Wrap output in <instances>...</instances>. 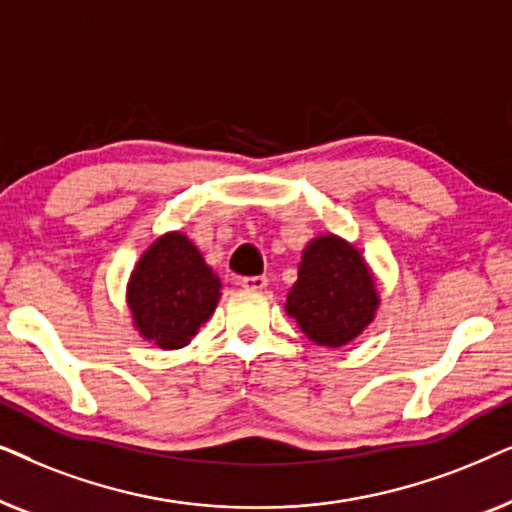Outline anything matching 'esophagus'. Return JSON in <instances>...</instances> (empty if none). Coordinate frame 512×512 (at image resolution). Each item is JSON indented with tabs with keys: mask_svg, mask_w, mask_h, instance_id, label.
Returning a JSON list of instances; mask_svg holds the SVG:
<instances>
[{
	"mask_svg": "<svg viewBox=\"0 0 512 512\" xmlns=\"http://www.w3.org/2000/svg\"><path fill=\"white\" fill-rule=\"evenodd\" d=\"M237 284H240L242 289H249V291H263V289H268V277H263V275L240 277L237 279Z\"/></svg>",
	"mask_w": 512,
	"mask_h": 512,
	"instance_id": "1",
	"label": "esophagus"
}]
</instances>
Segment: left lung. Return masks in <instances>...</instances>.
<instances>
[{"instance_id":"obj_1","label":"left lung","mask_w":512,"mask_h":512,"mask_svg":"<svg viewBox=\"0 0 512 512\" xmlns=\"http://www.w3.org/2000/svg\"><path fill=\"white\" fill-rule=\"evenodd\" d=\"M380 293L361 251L326 233L303 249L298 282L286 296V312L319 347H342L375 319Z\"/></svg>"}]
</instances>
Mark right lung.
<instances>
[{
    "instance_id": "1",
    "label": "right lung",
    "mask_w": 512,
    "mask_h": 512,
    "mask_svg": "<svg viewBox=\"0 0 512 512\" xmlns=\"http://www.w3.org/2000/svg\"><path fill=\"white\" fill-rule=\"evenodd\" d=\"M221 279L184 233L160 235L128 282V307L144 340L160 349L186 347L212 317Z\"/></svg>"
}]
</instances>
